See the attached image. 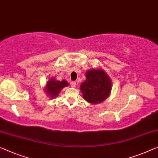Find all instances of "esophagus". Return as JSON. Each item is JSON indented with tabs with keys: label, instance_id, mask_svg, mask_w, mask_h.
Returning <instances> with one entry per match:
<instances>
[{
	"label": "esophagus",
	"instance_id": "1",
	"mask_svg": "<svg viewBox=\"0 0 158 158\" xmlns=\"http://www.w3.org/2000/svg\"><path fill=\"white\" fill-rule=\"evenodd\" d=\"M70 85H71L72 87H76L77 83L75 81H71L70 82Z\"/></svg>",
	"mask_w": 158,
	"mask_h": 158
}]
</instances>
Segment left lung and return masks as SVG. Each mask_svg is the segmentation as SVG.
I'll use <instances>...</instances> for the list:
<instances>
[{
    "instance_id": "1",
    "label": "left lung",
    "mask_w": 158,
    "mask_h": 158,
    "mask_svg": "<svg viewBox=\"0 0 158 158\" xmlns=\"http://www.w3.org/2000/svg\"><path fill=\"white\" fill-rule=\"evenodd\" d=\"M86 79L80 87L84 99L94 104L103 102L111 91V81L106 73L102 69H91L86 72Z\"/></svg>"
}]
</instances>
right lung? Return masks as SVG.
Here are the masks:
<instances>
[{
	"mask_svg": "<svg viewBox=\"0 0 158 158\" xmlns=\"http://www.w3.org/2000/svg\"><path fill=\"white\" fill-rule=\"evenodd\" d=\"M68 85H69L68 82L65 80L58 81L55 79H50L48 82H47L45 90L47 94H48V95L54 98L56 96H57L58 94L60 92L61 89L65 86H67Z\"/></svg>",
	"mask_w": 158,
	"mask_h": 158,
	"instance_id": "add662e5",
	"label": "right lung"
}]
</instances>
